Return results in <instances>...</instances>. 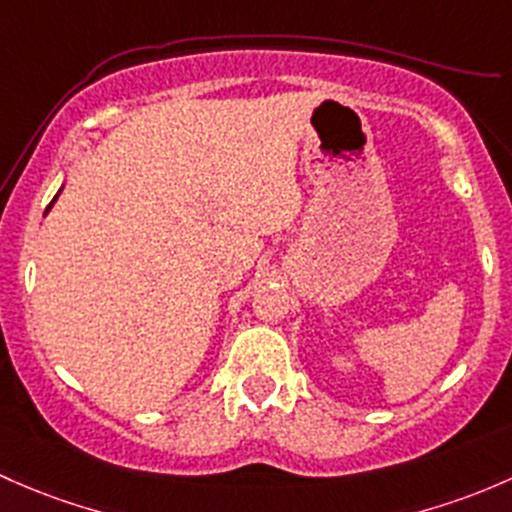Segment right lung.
<instances>
[{"label": "right lung", "mask_w": 512, "mask_h": 512, "mask_svg": "<svg viewBox=\"0 0 512 512\" xmlns=\"http://www.w3.org/2000/svg\"><path fill=\"white\" fill-rule=\"evenodd\" d=\"M56 197H59V194H56ZM56 197H54V202H56ZM54 202H51V204H54ZM51 204H49V209H51ZM49 209H46V212H49Z\"/></svg>", "instance_id": "right-lung-1"}]
</instances>
